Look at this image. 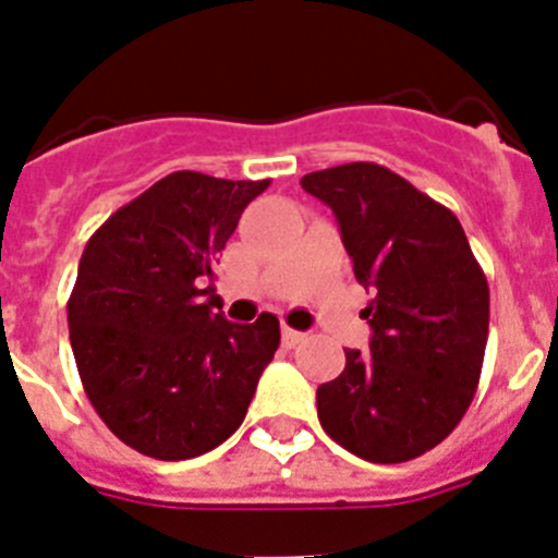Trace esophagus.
<instances>
[{
	"label": "esophagus",
	"mask_w": 558,
	"mask_h": 558,
	"mask_svg": "<svg viewBox=\"0 0 558 558\" xmlns=\"http://www.w3.org/2000/svg\"><path fill=\"white\" fill-rule=\"evenodd\" d=\"M282 340H284V343H288V347H295V343H302V340H304V332H299V329L284 327L282 329Z\"/></svg>",
	"instance_id": "obj_1"
}]
</instances>
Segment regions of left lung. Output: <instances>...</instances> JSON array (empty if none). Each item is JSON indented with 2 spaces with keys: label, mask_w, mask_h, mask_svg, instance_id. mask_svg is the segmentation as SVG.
<instances>
[{
  "label": "left lung",
  "mask_w": 558,
  "mask_h": 558,
  "mask_svg": "<svg viewBox=\"0 0 558 558\" xmlns=\"http://www.w3.org/2000/svg\"><path fill=\"white\" fill-rule=\"evenodd\" d=\"M302 190L338 220L357 282L374 290L368 352L318 386L322 427L374 463L411 461L470 408L489 335V284L450 209L368 161L310 172Z\"/></svg>",
  "instance_id": "8db88e82"
}]
</instances>
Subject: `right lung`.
I'll use <instances>...</instances> for the list:
<instances>
[{
	"instance_id": "1",
	"label": "right lung",
	"mask_w": 558,
	"mask_h": 558,
	"mask_svg": "<svg viewBox=\"0 0 558 558\" xmlns=\"http://www.w3.org/2000/svg\"><path fill=\"white\" fill-rule=\"evenodd\" d=\"M268 181L181 170L92 234L69 299L83 388L113 436L142 456L184 461L243 425L279 347V318L218 313L215 265Z\"/></svg>"
}]
</instances>
